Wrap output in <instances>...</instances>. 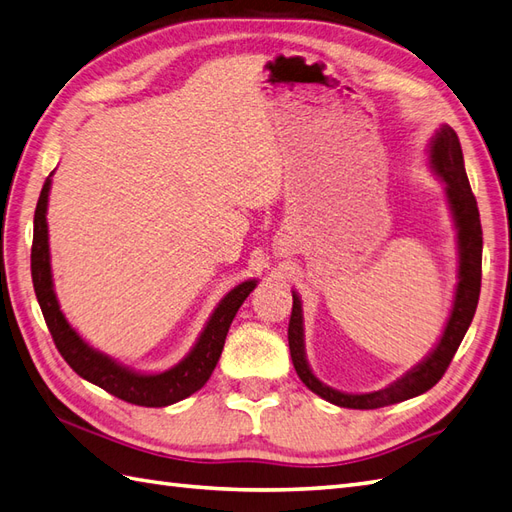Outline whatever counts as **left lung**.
Segmentation results:
<instances>
[{
  "label": "left lung",
  "mask_w": 512,
  "mask_h": 512,
  "mask_svg": "<svg viewBox=\"0 0 512 512\" xmlns=\"http://www.w3.org/2000/svg\"><path fill=\"white\" fill-rule=\"evenodd\" d=\"M430 165L436 176L445 182L447 202H450L456 228H458V256H460L458 286H456L454 308H452L450 319H447L445 332L441 336L439 345L434 347L432 354L423 360V363H419L415 369H410L404 378L389 384L386 389L373 391V393H360V395L341 393L319 382L306 363L302 302H299V297L293 293V310H291V321H289V350L293 358V367L297 371L299 380H302L310 391L317 393L330 404H336L341 408L369 410V408L391 406L426 393L443 378V373L447 371V367H450L460 341H463L465 332L471 326L473 315H476L480 282H482V226H480L478 202L471 193V186L465 173L463 149H460L458 134L450 126H443L432 139Z\"/></svg>",
  "instance_id": "8db88e82"
}]
</instances>
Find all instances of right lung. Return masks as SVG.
Segmentation results:
<instances>
[{"label":"right lung","instance_id":"obj_1","mask_svg":"<svg viewBox=\"0 0 512 512\" xmlns=\"http://www.w3.org/2000/svg\"><path fill=\"white\" fill-rule=\"evenodd\" d=\"M49 186H52V176L45 180L39 204H36V210H34V239H32L30 258H32L34 293H36V299H39V306L43 310L49 334H52L60 356L67 360V365L76 371L80 378L89 380L97 384L99 389H104L110 395L119 397V400L136 404V406H147V408L169 406L202 389V386L208 382L210 373L215 371L219 363L223 343H226V336L236 310L241 308L245 297L254 291L256 280L241 282L221 299L213 317L208 319L202 336L197 339L195 347L189 352V356L180 360L176 367H171L162 373H136L132 369L121 367L106 354L86 345L78 336V332L69 326V321L65 319V315H62V310L58 306L54 282H52V267H49L47 217H45Z\"/></svg>","mask_w":512,"mask_h":512}]
</instances>
